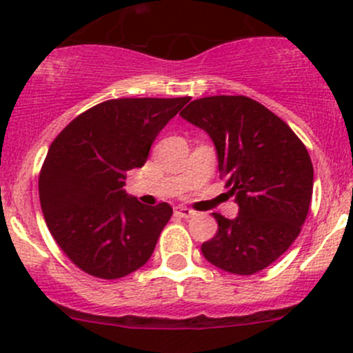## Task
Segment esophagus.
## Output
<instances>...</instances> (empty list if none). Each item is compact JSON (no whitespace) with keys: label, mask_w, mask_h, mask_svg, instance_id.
Listing matches in <instances>:
<instances>
[{"label":"esophagus","mask_w":353,"mask_h":353,"mask_svg":"<svg viewBox=\"0 0 353 353\" xmlns=\"http://www.w3.org/2000/svg\"><path fill=\"white\" fill-rule=\"evenodd\" d=\"M174 214L179 218H191L192 214H194V211L189 210V208H186V206H177L176 210H174Z\"/></svg>","instance_id":"obj_1"}]
</instances>
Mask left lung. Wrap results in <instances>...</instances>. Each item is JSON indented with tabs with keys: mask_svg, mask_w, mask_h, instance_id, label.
Returning <instances> with one entry per match:
<instances>
[{
	"mask_svg": "<svg viewBox=\"0 0 353 353\" xmlns=\"http://www.w3.org/2000/svg\"><path fill=\"white\" fill-rule=\"evenodd\" d=\"M214 142L218 170L235 194V220L213 213L218 232L201 245L208 262L250 276L269 267L301 233L313 196V164L284 120L247 96H208L181 111Z\"/></svg>",
	"mask_w": 353,
	"mask_h": 353,
	"instance_id": "left-lung-1",
	"label": "left lung"
}]
</instances>
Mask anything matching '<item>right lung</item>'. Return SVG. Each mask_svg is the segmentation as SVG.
<instances>
[{"mask_svg":"<svg viewBox=\"0 0 353 353\" xmlns=\"http://www.w3.org/2000/svg\"><path fill=\"white\" fill-rule=\"evenodd\" d=\"M189 99H108L77 114L52 142L39 176L43 218L89 276L120 279L150 259L172 208L128 198L123 181L145 164L155 137Z\"/></svg>","mask_w":353,"mask_h":353,"instance_id":"add662e5","label":"right lung"}]
</instances>
